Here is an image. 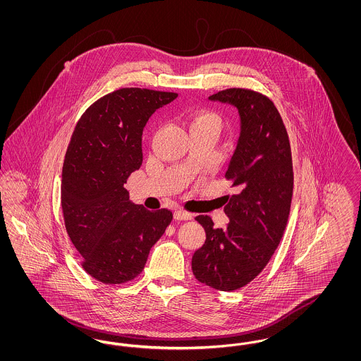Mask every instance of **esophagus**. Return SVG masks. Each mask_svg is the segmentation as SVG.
Here are the masks:
<instances>
[{"label": "esophagus", "instance_id": "esophagus-1", "mask_svg": "<svg viewBox=\"0 0 361 361\" xmlns=\"http://www.w3.org/2000/svg\"><path fill=\"white\" fill-rule=\"evenodd\" d=\"M174 218L177 221H190L193 218V215L190 212L184 211V209H176L174 211Z\"/></svg>", "mask_w": 361, "mask_h": 361}]
</instances>
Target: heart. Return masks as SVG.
<instances>
[{"label":"heart","instance_id":"obj_1","mask_svg":"<svg viewBox=\"0 0 361 361\" xmlns=\"http://www.w3.org/2000/svg\"><path fill=\"white\" fill-rule=\"evenodd\" d=\"M190 130L193 128H211L215 130L218 134L222 128V121L219 118V115H216L215 112L211 111H196L192 116H190V124H189Z\"/></svg>","mask_w":361,"mask_h":361}]
</instances>
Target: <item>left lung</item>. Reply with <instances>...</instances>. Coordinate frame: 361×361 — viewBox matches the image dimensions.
I'll use <instances>...</instances> for the list:
<instances>
[{
    "mask_svg": "<svg viewBox=\"0 0 361 361\" xmlns=\"http://www.w3.org/2000/svg\"><path fill=\"white\" fill-rule=\"evenodd\" d=\"M238 109L240 133L224 177L237 193L228 196L226 228L211 216L196 221L206 242L192 256L195 277L219 291L249 284L267 267L284 234L291 208L293 171L290 139L272 100L252 89L230 87L208 97Z\"/></svg>",
    "mask_w": 361,
    "mask_h": 361,
    "instance_id": "obj_1",
    "label": "left lung"
}]
</instances>
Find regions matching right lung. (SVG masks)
<instances>
[{
  "label": "right lung",
  "mask_w": 361,
  "mask_h": 361,
  "mask_svg": "<svg viewBox=\"0 0 361 361\" xmlns=\"http://www.w3.org/2000/svg\"><path fill=\"white\" fill-rule=\"evenodd\" d=\"M178 94L121 87L92 104L70 139L61 203L70 240L87 275L124 284L145 268L172 222V211L133 204L124 183L142 165V131L155 109Z\"/></svg>",
  "instance_id": "obj_1"
}]
</instances>
